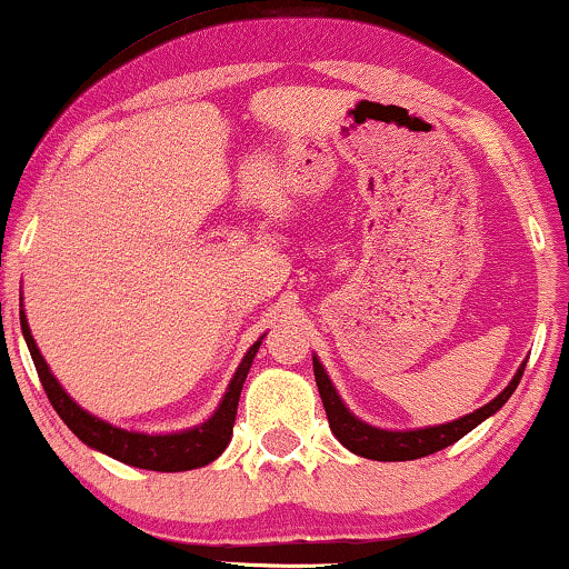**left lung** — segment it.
<instances>
[{
    "label": "left lung",
    "mask_w": 569,
    "mask_h": 569,
    "mask_svg": "<svg viewBox=\"0 0 569 569\" xmlns=\"http://www.w3.org/2000/svg\"><path fill=\"white\" fill-rule=\"evenodd\" d=\"M526 362L520 365L516 376H512L510 386L505 391L492 399L485 407L471 411L456 422L448 425H438V427H422V430H378L362 419H357L352 411L345 407V401L339 399L337 388L326 376L323 365L318 362V357H313V372H316V386L318 393H321L326 417H329V427L331 432L337 435V440L352 453L362 456V458H372V461H415V458H425L430 453H438V450L453 446L456 440H461L466 432H471L473 427L485 422L487 417H492L495 411L502 409V403L510 399L512 391H516L520 378H523Z\"/></svg>",
    "instance_id": "8db88e82"
}]
</instances>
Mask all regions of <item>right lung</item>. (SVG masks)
<instances>
[{
  "instance_id": "1",
  "label": "right lung",
  "mask_w": 569,
  "mask_h": 569,
  "mask_svg": "<svg viewBox=\"0 0 569 569\" xmlns=\"http://www.w3.org/2000/svg\"><path fill=\"white\" fill-rule=\"evenodd\" d=\"M22 337L28 341L30 357H33V365L38 370V378H41L43 391L49 396L51 407L57 409V415L64 419V425L72 430L77 438H80L84 446L100 450V453L116 458V461L137 466V469L147 471H189L199 469V466L212 463L217 456L228 448L232 438V425H236L238 415V399L240 391H243L246 376L251 370V362L256 352H259L261 339L248 349L243 362L238 365L236 376H232L228 391H224L220 407L212 417L207 419L204 425L191 427V430L183 432H170V435H144V432H129L121 430V427H113L103 422V419L92 417L90 411L69 399V393L59 386V380L51 376L49 365H46L43 355L38 352L33 333H30V326L26 321V313L20 316Z\"/></svg>"
}]
</instances>
